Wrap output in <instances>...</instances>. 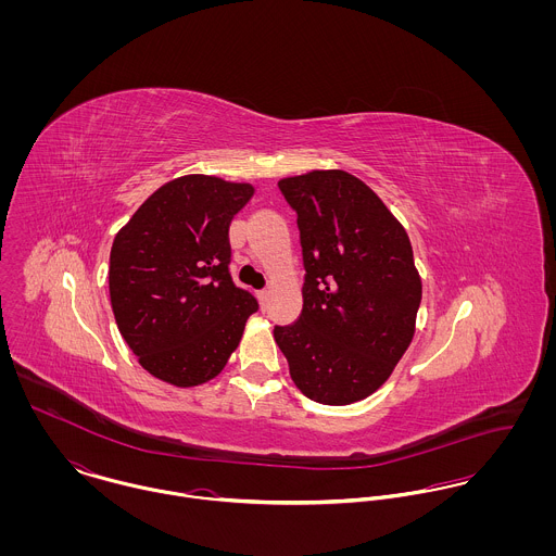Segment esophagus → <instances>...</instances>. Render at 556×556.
<instances>
[{
    "instance_id": "obj_1",
    "label": "esophagus",
    "mask_w": 556,
    "mask_h": 556,
    "mask_svg": "<svg viewBox=\"0 0 556 556\" xmlns=\"http://www.w3.org/2000/svg\"><path fill=\"white\" fill-rule=\"evenodd\" d=\"M267 295H269V289H261V291H258V298H261V302H265V300H267Z\"/></svg>"
}]
</instances>
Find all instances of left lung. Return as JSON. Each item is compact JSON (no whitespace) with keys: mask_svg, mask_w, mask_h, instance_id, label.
Returning <instances> with one entry per match:
<instances>
[{"mask_svg":"<svg viewBox=\"0 0 556 556\" xmlns=\"http://www.w3.org/2000/svg\"><path fill=\"white\" fill-rule=\"evenodd\" d=\"M298 212L306 267L298 323L274 338L304 396L342 406L375 394L415 333L421 278L404 227L355 175L329 168L278 181Z\"/></svg>","mask_w":556,"mask_h":556,"instance_id":"8db88e82","label":"left lung"}]
</instances>
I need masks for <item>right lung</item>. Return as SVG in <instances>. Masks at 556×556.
Returning a JSON list of instances; mask_svg holds the SVG:
<instances>
[{"mask_svg":"<svg viewBox=\"0 0 556 556\" xmlns=\"http://www.w3.org/2000/svg\"><path fill=\"white\" fill-rule=\"evenodd\" d=\"M250 184L214 175L166 181L113 239L111 308L139 364L194 388L223 372L258 304L236 287L229 227Z\"/></svg>","mask_w":556,"mask_h":556,"instance_id":"obj_1","label":"right lung"}]
</instances>
